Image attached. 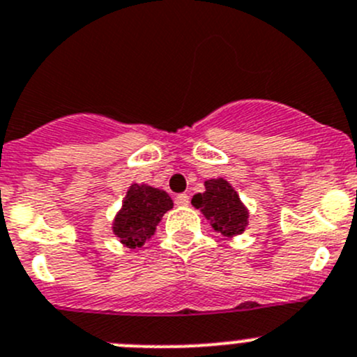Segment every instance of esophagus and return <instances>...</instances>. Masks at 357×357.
I'll return each mask as SVG.
<instances>
[{"label": "esophagus", "instance_id": "obj_1", "mask_svg": "<svg viewBox=\"0 0 357 357\" xmlns=\"http://www.w3.org/2000/svg\"><path fill=\"white\" fill-rule=\"evenodd\" d=\"M189 203H190V197L187 196V194H178V196L175 197V204H177V206H187Z\"/></svg>", "mask_w": 357, "mask_h": 357}]
</instances>
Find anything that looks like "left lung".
Returning <instances> with one entry per match:
<instances>
[{"label": "left lung", "mask_w": 357, "mask_h": 357, "mask_svg": "<svg viewBox=\"0 0 357 357\" xmlns=\"http://www.w3.org/2000/svg\"><path fill=\"white\" fill-rule=\"evenodd\" d=\"M204 192L192 197L194 206L203 211L211 227L220 234H241L248 224V211L231 183L224 178H211L204 182Z\"/></svg>", "instance_id": "1"}]
</instances>
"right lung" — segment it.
I'll return each instance as SVG.
<instances>
[{"label":"right lung","instance_id":"1","mask_svg":"<svg viewBox=\"0 0 357 357\" xmlns=\"http://www.w3.org/2000/svg\"><path fill=\"white\" fill-rule=\"evenodd\" d=\"M172 206V197L165 190L133 183L126 192L112 231L128 248L142 246L146 239L154 234L156 225Z\"/></svg>","mask_w":357,"mask_h":357}]
</instances>
